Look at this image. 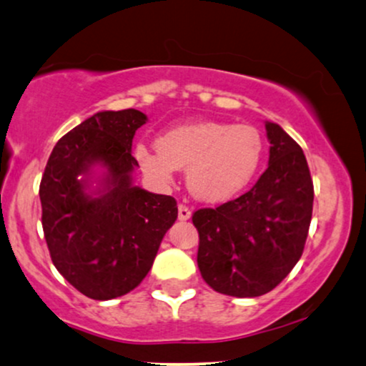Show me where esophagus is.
I'll use <instances>...</instances> for the list:
<instances>
[{
	"label": "esophagus",
	"instance_id": "1",
	"mask_svg": "<svg viewBox=\"0 0 366 366\" xmlns=\"http://www.w3.org/2000/svg\"><path fill=\"white\" fill-rule=\"evenodd\" d=\"M191 217V209L186 204H179V219L180 221H187Z\"/></svg>",
	"mask_w": 366,
	"mask_h": 366
}]
</instances>
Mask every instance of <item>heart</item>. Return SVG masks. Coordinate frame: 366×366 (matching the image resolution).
<instances>
[{
    "instance_id": "b5f03b06",
    "label": "heart",
    "mask_w": 366,
    "mask_h": 366,
    "mask_svg": "<svg viewBox=\"0 0 366 366\" xmlns=\"http://www.w3.org/2000/svg\"><path fill=\"white\" fill-rule=\"evenodd\" d=\"M265 140L257 127L206 119L182 124L159 138V149L137 147V159L152 177L169 182L175 167H187L194 196L219 202L237 196L257 177Z\"/></svg>"
}]
</instances>
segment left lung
I'll return each instance as SVG.
<instances>
[{"label":"left lung","instance_id":"left-lung-1","mask_svg":"<svg viewBox=\"0 0 366 366\" xmlns=\"http://www.w3.org/2000/svg\"><path fill=\"white\" fill-rule=\"evenodd\" d=\"M268 169L248 192L192 214L197 267L216 292L258 297L275 289L302 257L314 186L306 155L277 123H265Z\"/></svg>","mask_w":366,"mask_h":366}]
</instances>
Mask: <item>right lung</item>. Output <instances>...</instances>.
Listing matches in <instances>:
<instances>
[{"label":"right lung","instance_id":"obj_1","mask_svg":"<svg viewBox=\"0 0 366 366\" xmlns=\"http://www.w3.org/2000/svg\"><path fill=\"white\" fill-rule=\"evenodd\" d=\"M145 122L133 108L96 113L60 138L41 175V226L50 258L89 299L109 300L140 285L177 219L172 196L132 184L138 165L132 142ZM96 163L109 174L99 196L91 197L81 175Z\"/></svg>","mask_w":366,"mask_h":366}]
</instances>
